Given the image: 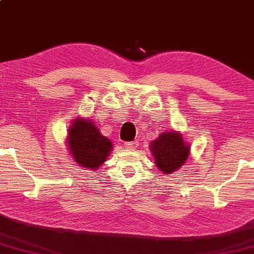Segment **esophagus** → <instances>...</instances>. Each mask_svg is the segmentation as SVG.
<instances>
[{"instance_id": "34e87169", "label": "esophagus", "mask_w": 254, "mask_h": 254, "mask_svg": "<svg viewBox=\"0 0 254 254\" xmlns=\"http://www.w3.org/2000/svg\"><path fill=\"white\" fill-rule=\"evenodd\" d=\"M139 142L138 141H130V142H126V147L127 149H135L138 147Z\"/></svg>"}]
</instances>
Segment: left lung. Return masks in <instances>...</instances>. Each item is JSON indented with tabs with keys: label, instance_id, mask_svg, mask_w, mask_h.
Returning <instances> with one entry per match:
<instances>
[{
	"label": "left lung",
	"instance_id": "8db88e82",
	"mask_svg": "<svg viewBox=\"0 0 254 254\" xmlns=\"http://www.w3.org/2000/svg\"><path fill=\"white\" fill-rule=\"evenodd\" d=\"M155 165L163 175H172L185 165L190 154V145L181 132L169 130L162 132L149 143Z\"/></svg>",
	"mask_w": 254,
	"mask_h": 254
}]
</instances>
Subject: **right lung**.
Instances as JSON below:
<instances>
[{
	"instance_id": "1",
	"label": "right lung",
	"mask_w": 254,
	"mask_h": 254,
	"mask_svg": "<svg viewBox=\"0 0 254 254\" xmlns=\"http://www.w3.org/2000/svg\"><path fill=\"white\" fill-rule=\"evenodd\" d=\"M66 143L73 161L81 168L96 171L113 150V142L101 133L94 122L76 117L68 127Z\"/></svg>"
}]
</instances>
